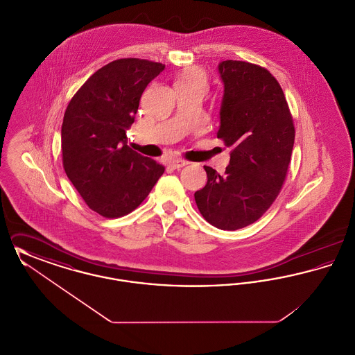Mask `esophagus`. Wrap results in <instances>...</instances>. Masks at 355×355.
Segmentation results:
<instances>
[{"label":"esophagus","mask_w":355,"mask_h":355,"mask_svg":"<svg viewBox=\"0 0 355 355\" xmlns=\"http://www.w3.org/2000/svg\"><path fill=\"white\" fill-rule=\"evenodd\" d=\"M189 162L187 161H184V159H170L169 161V166H171L173 169H181V168H184V166H186Z\"/></svg>","instance_id":"34e87169"}]
</instances>
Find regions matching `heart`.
Wrapping results in <instances>:
<instances>
[{
	"instance_id": "heart-1",
	"label": "heart",
	"mask_w": 355,
	"mask_h": 355,
	"mask_svg": "<svg viewBox=\"0 0 355 355\" xmlns=\"http://www.w3.org/2000/svg\"><path fill=\"white\" fill-rule=\"evenodd\" d=\"M175 87H187V89H197L206 93L207 90V77L202 69L198 67L186 68L177 78Z\"/></svg>"
}]
</instances>
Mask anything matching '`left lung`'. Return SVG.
<instances>
[{
	"mask_svg": "<svg viewBox=\"0 0 355 355\" xmlns=\"http://www.w3.org/2000/svg\"><path fill=\"white\" fill-rule=\"evenodd\" d=\"M217 137L232 148L225 174L203 166L207 184L194 193L203 218L222 230L259 220L278 197L291 158L295 129L284 90L268 69L222 61Z\"/></svg>",
	"mask_w": 355,
	"mask_h": 355,
	"instance_id": "8db88e82",
	"label": "left lung"
}]
</instances>
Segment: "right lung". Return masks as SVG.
<instances>
[{
  "label": "right lung",
  "mask_w": 355,
  "mask_h": 355,
  "mask_svg": "<svg viewBox=\"0 0 355 355\" xmlns=\"http://www.w3.org/2000/svg\"><path fill=\"white\" fill-rule=\"evenodd\" d=\"M164 69L148 60H116L90 76L65 110L64 169L86 205L105 218L132 213L165 171L126 142L144 90Z\"/></svg>",
  "instance_id": "1"
}]
</instances>
